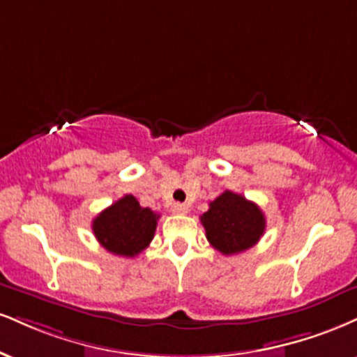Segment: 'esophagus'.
Masks as SVG:
<instances>
[{
    "instance_id": "esophagus-1",
    "label": "esophagus",
    "mask_w": 357,
    "mask_h": 357,
    "mask_svg": "<svg viewBox=\"0 0 357 357\" xmlns=\"http://www.w3.org/2000/svg\"><path fill=\"white\" fill-rule=\"evenodd\" d=\"M171 211H173L174 214H186L188 211H190V208H188V204H184V203H174L173 208H171Z\"/></svg>"
}]
</instances>
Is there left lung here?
<instances>
[{"label": "left lung", "instance_id": "1", "mask_svg": "<svg viewBox=\"0 0 357 357\" xmlns=\"http://www.w3.org/2000/svg\"><path fill=\"white\" fill-rule=\"evenodd\" d=\"M201 222L209 244L226 256L252 248L266 229V218L259 206L233 191H225L211 201Z\"/></svg>", "mask_w": 357, "mask_h": 357}]
</instances>
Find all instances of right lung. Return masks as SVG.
<instances>
[{
	"label": "right lung",
	"instance_id": "add662e5",
	"mask_svg": "<svg viewBox=\"0 0 357 357\" xmlns=\"http://www.w3.org/2000/svg\"><path fill=\"white\" fill-rule=\"evenodd\" d=\"M160 214L143 208L132 195L123 196L93 220V233L106 251L135 257L153 241Z\"/></svg>",
	"mask_w": 357,
	"mask_h": 357
}]
</instances>
